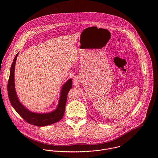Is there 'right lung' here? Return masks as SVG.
Segmentation results:
<instances>
[{
	"label": "right lung",
	"mask_w": 158,
	"mask_h": 158,
	"mask_svg": "<svg viewBox=\"0 0 158 158\" xmlns=\"http://www.w3.org/2000/svg\"><path fill=\"white\" fill-rule=\"evenodd\" d=\"M18 54L19 52L15 56L10 68V77L8 82V95L12 106L27 122L33 125L43 127L58 122L63 118L65 112L68 92L72 87V79L68 80L66 83L63 85L58 106L54 111L47 113L30 111L20 102L15 90V68Z\"/></svg>",
	"instance_id": "obj_1"
}]
</instances>
